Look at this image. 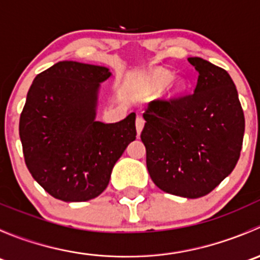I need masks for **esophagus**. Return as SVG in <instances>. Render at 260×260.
Returning a JSON list of instances; mask_svg holds the SVG:
<instances>
[{"instance_id": "1", "label": "esophagus", "mask_w": 260, "mask_h": 260, "mask_svg": "<svg viewBox=\"0 0 260 260\" xmlns=\"http://www.w3.org/2000/svg\"><path fill=\"white\" fill-rule=\"evenodd\" d=\"M143 127H145V119H143L141 115H138L137 118H136V128H137V133L138 135H141V132H142Z\"/></svg>"}]
</instances>
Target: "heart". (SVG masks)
<instances>
[{"instance_id": "obj_1", "label": "heart", "mask_w": 260, "mask_h": 260, "mask_svg": "<svg viewBox=\"0 0 260 260\" xmlns=\"http://www.w3.org/2000/svg\"><path fill=\"white\" fill-rule=\"evenodd\" d=\"M171 74H169L167 72L164 70H157L152 74V77L149 78V85L153 90H161L162 88L169 84V81L171 80Z\"/></svg>"}]
</instances>
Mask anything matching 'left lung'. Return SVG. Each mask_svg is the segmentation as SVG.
<instances>
[{"instance_id": "obj_1", "label": "left lung", "mask_w": 260, "mask_h": 260, "mask_svg": "<svg viewBox=\"0 0 260 260\" xmlns=\"http://www.w3.org/2000/svg\"><path fill=\"white\" fill-rule=\"evenodd\" d=\"M188 62L199 73L193 93L151 102L141 140L154 185L167 193L198 199L234 170L245 119L226 70L201 57H188Z\"/></svg>"}]
</instances>
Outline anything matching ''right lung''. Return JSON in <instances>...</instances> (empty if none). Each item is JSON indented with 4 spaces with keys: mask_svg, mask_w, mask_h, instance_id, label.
Segmentation results:
<instances>
[{
    "mask_svg": "<svg viewBox=\"0 0 260 260\" xmlns=\"http://www.w3.org/2000/svg\"><path fill=\"white\" fill-rule=\"evenodd\" d=\"M108 68L59 61L36 75L20 117L28 171L52 198L88 201L108 186L112 170L136 140V113L117 123L95 119Z\"/></svg>",
    "mask_w": 260,
    "mask_h": 260,
    "instance_id": "obj_1",
    "label": "right lung"
}]
</instances>
